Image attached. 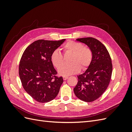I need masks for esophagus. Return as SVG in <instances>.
Wrapping results in <instances>:
<instances>
[{"label": "esophagus", "instance_id": "1", "mask_svg": "<svg viewBox=\"0 0 132 132\" xmlns=\"http://www.w3.org/2000/svg\"><path fill=\"white\" fill-rule=\"evenodd\" d=\"M63 78L64 80H66L67 79H68V77H65V76H64V77H63Z\"/></svg>", "mask_w": 132, "mask_h": 132}]
</instances>
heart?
<instances>
[{"label": "heart", "mask_w": 132, "mask_h": 132, "mask_svg": "<svg viewBox=\"0 0 132 132\" xmlns=\"http://www.w3.org/2000/svg\"><path fill=\"white\" fill-rule=\"evenodd\" d=\"M65 52L71 53L69 64H64L62 54L58 50H54L51 55L53 65L58 69V73L62 76H68L85 70L89 67L93 59V52L90 48L83 46L82 44L73 41H68L63 46Z\"/></svg>", "instance_id": "1"}]
</instances>
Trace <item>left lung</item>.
Instances as JSON below:
<instances>
[{"mask_svg": "<svg viewBox=\"0 0 132 132\" xmlns=\"http://www.w3.org/2000/svg\"><path fill=\"white\" fill-rule=\"evenodd\" d=\"M77 41L90 48L93 59L85 72L78 75V82L74 92L81 100L93 102L101 96L109 85L112 72L111 58L106 47L97 39L85 37Z\"/></svg>", "mask_w": 132, "mask_h": 132, "instance_id": "1", "label": "left lung"}]
</instances>
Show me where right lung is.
I'll return each mask as SVG.
<instances>
[{"label":"right lung","mask_w":132,"mask_h":132,"mask_svg":"<svg viewBox=\"0 0 132 132\" xmlns=\"http://www.w3.org/2000/svg\"><path fill=\"white\" fill-rule=\"evenodd\" d=\"M39 39L23 52L20 61L19 77L23 89L35 100L45 103L57 96L63 82L51 61V55L65 41Z\"/></svg>","instance_id":"obj_1"}]
</instances>
